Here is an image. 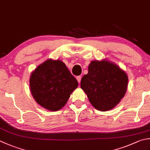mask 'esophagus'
Here are the masks:
<instances>
[{
    "label": "esophagus",
    "mask_w": 150,
    "mask_h": 150,
    "mask_svg": "<svg viewBox=\"0 0 150 150\" xmlns=\"http://www.w3.org/2000/svg\"><path fill=\"white\" fill-rule=\"evenodd\" d=\"M76 79H77L78 83H81V76H77V77H76Z\"/></svg>",
    "instance_id": "obj_1"
}]
</instances>
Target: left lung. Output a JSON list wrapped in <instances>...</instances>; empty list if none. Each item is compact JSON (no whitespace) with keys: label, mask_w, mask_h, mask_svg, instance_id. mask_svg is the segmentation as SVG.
<instances>
[{"label":"left lung","mask_w":150,"mask_h":150,"mask_svg":"<svg viewBox=\"0 0 150 150\" xmlns=\"http://www.w3.org/2000/svg\"><path fill=\"white\" fill-rule=\"evenodd\" d=\"M127 83V75L116 64L107 60L92 61L88 74L81 79V87L96 109L107 111L124 98Z\"/></svg>","instance_id":"left-lung-1"}]
</instances>
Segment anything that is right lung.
Wrapping results in <instances>:
<instances>
[{"mask_svg": "<svg viewBox=\"0 0 150 150\" xmlns=\"http://www.w3.org/2000/svg\"><path fill=\"white\" fill-rule=\"evenodd\" d=\"M30 86L38 104L56 111L66 105L78 82L62 62L48 60L32 72Z\"/></svg>", "mask_w": 150, "mask_h": 150, "instance_id": "add662e5", "label": "right lung"}]
</instances>
